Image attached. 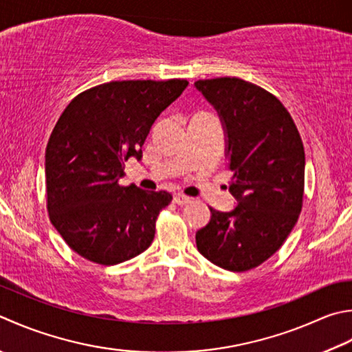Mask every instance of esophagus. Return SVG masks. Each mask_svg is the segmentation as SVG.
<instances>
[{"label": "esophagus", "instance_id": "1", "mask_svg": "<svg viewBox=\"0 0 352 352\" xmlns=\"http://www.w3.org/2000/svg\"><path fill=\"white\" fill-rule=\"evenodd\" d=\"M174 203L178 204V206H184V204L190 203V198L183 195V194H175V195H174Z\"/></svg>", "mask_w": 352, "mask_h": 352}]
</instances>
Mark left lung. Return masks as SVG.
I'll use <instances>...</instances> for the list:
<instances>
[{
  "label": "left lung",
  "mask_w": 352,
  "mask_h": 352,
  "mask_svg": "<svg viewBox=\"0 0 352 352\" xmlns=\"http://www.w3.org/2000/svg\"><path fill=\"white\" fill-rule=\"evenodd\" d=\"M195 87L218 109L233 172L232 212L210 208L195 235L198 252L218 267L247 272L276 253L304 204L305 153L298 126L282 102L252 82L215 78Z\"/></svg>",
  "instance_id": "1"
}]
</instances>
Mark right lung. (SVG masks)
<instances>
[{"instance_id": "add662e5", "label": "right lung", "mask_w": 352, "mask_h": 352, "mask_svg": "<svg viewBox=\"0 0 352 352\" xmlns=\"http://www.w3.org/2000/svg\"><path fill=\"white\" fill-rule=\"evenodd\" d=\"M189 82L111 80L76 96L45 149L47 210L72 250L116 265L151 245L166 190L122 188L125 160L142 157L149 129Z\"/></svg>"}]
</instances>
